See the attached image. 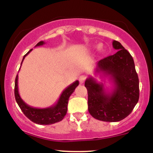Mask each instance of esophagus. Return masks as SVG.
I'll use <instances>...</instances> for the list:
<instances>
[{
  "instance_id": "esophagus-1",
  "label": "esophagus",
  "mask_w": 153,
  "mask_h": 153,
  "mask_svg": "<svg viewBox=\"0 0 153 153\" xmlns=\"http://www.w3.org/2000/svg\"><path fill=\"white\" fill-rule=\"evenodd\" d=\"M85 79H86V76L85 75H82L79 77V81H80V83H83L85 82Z\"/></svg>"
}]
</instances>
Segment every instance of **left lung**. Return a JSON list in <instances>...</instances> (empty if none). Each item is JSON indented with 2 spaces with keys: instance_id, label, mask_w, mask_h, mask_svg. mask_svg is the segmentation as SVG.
<instances>
[{
  "instance_id": "obj_1",
  "label": "left lung",
  "mask_w": 153,
  "mask_h": 153,
  "mask_svg": "<svg viewBox=\"0 0 153 153\" xmlns=\"http://www.w3.org/2000/svg\"><path fill=\"white\" fill-rule=\"evenodd\" d=\"M112 45L117 52L99 61L96 72L108 77L114 82L113 89L106 91L103 82L91 76L85 82L89 113L98 120L108 122H119L130 114L140 96L134 59L120 42L114 40Z\"/></svg>"
}]
</instances>
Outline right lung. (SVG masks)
Returning a JSON list of instances; mask_svg holds the SVG:
<instances>
[{"mask_svg": "<svg viewBox=\"0 0 153 153\" xmlns=\"http://www.w3.org/2000/svg\"><path fill=\"white\" fill-rule=\"evenodd\" d=\"M45 42L44 41H41L36 44L35 47L42 46L45 45ZM32 50L26 53L22 59V64L24 61V58L29 52ZM21 64V65H22ZM18 75H16V78L15 80V88L14 94L15 99L18 103L19 106L22 109V112L24 115L29 119L31 122L36 123L38 124H42V125H48V124H52L54 123H57L62 121L65 116L66 115L67 111H68V103L70 96L74 92L75 88L79 85V81L76 80L74 82L68 86L62 91V94L59 96L58 101L53 106L47 107V108H34V107L30 106L29 105L26 104L21 98L19 93L18 88Z\"/></svg>", "mask_w": 153, "mask_h": 153, "instance_id": "add662e5", "label": "right lung"}]
</instances>
